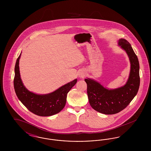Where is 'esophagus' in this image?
<instances>
[{
	"instance_id": "obj_1",
	"label": "esophagus",
	"mask_w": 151,
	"mask_h": 151,
	"mask_svg": "<svg viewBox=\"0 0 151 151\" xmlns=\"http://www.w3.org/2000/svg\"><path fill=\"white\" fill-rule=\"evenodd\" d=\"M84 76V74H82V75H80V77H81V78H83Z\"/></svg>"
}]
</instances>
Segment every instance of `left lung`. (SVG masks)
I'll use <instances>...</instances> for the list:
<instances>
[{
  "label": "left lung",
  "instance_id": "1",
  "mask_svg": "<svg viewBox=\"0 0 151 151\" xmlns=\"http://www.w3.org/2000/svg\"><path fill=\"white\" fill-rule=\"evenodd\" d=\"M118 45L129 58L131 71L126 84L115 89H108L92 79H86L87 94L92 108L105 114H114L126 108L137 95L140 86L139 63L130 43L121 38Z\"/></svg>",
  "mask_w": 151,
  "mask_h": 151
}]
</instances>
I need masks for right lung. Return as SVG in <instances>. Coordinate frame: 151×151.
<instances>
[{
  "mask_svg": "<svg viewBox=\"0 0 151 151\" xmlns=\"http://www.w3.org/2000/svg\"><path fill=\"white\" fill-rule=\"evenodd\" d=\"M17 59L14 67V91L18 99L30 111L36 115L47 116L60 112L65 106L67 94L77 82L75 79L61 86L55 91L47 94H37L29 92L22 83L19 70V59Z\"/></svg>",
  "mask_w": 151,
  "mask_h": 151,
  "instance_id": "1",
  "label": "right lung"
}]
</instances>
